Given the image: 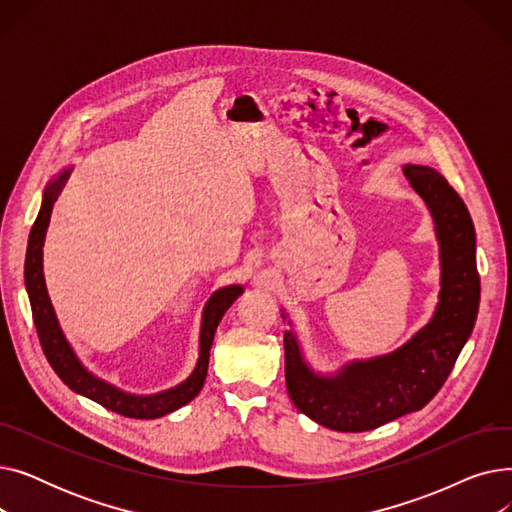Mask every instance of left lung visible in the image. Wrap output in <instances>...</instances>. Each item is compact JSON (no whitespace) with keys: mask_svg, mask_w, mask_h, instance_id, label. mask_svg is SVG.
Masks as SVG:
<instances>
[{"mask_svg":"<svg viewBox=\"0 0 512 512\" xmlns=\"http://www.w3.org/2000/svg\"><path fill=\"white\" fill-rule=\"evenodd\" d=\"M402 172L436 226L440 294L432 319L396 351L348 361L332 375L315 373L294 332H284L288 396L301 413L336 432H369L423 409L444 386L477 319L475 228L463 199L434 168L407 164Z\"/></svg>","mask_w":512,"mask_h":512,"instance_id":"8db88e82","label":"left lung"}]
</instances>
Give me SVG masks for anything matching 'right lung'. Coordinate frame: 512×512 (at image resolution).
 Instances as JSON below:
<instances>
[{
  "instance_id": "add662e5",
  "label": "right lung",
  "mask_w": 512,
  "mask_h": 512,
  "mask_svg": "<svg viewBox=\"0 0 512 512\" xmlns=\"http://www.w3.org/2000/svg\"><path fill=\"white\" fill-rule=\"evenodd\" d=\"M70 172H72V168L62 170L45 186L43 203H41L39 215L33 224L31 236H29V247H26L24 284H26V292H29L35 328L39 334V342L43 346V353H45L49 365L53 367V371L58 373V378L72 392L83 394V396L95 400L97 405L110 409L118 415L130 417V419L164 417V415L184 407L186 402H191L201 392L205 378H207L209 351H211L215 330H218V324L222 321L224 313L242 294V286H226V288L215 290L209 297V301L203 309V317H201L199 359H197L195 371L188 375L182 384H178L170 390H164V392L141 396V394L124 392L118 386L97 378L95 373H91L83 363H80V359L74 353V348L66 340L64 332L60 328V321L56 317V311H53L51 299L47 294V286H45V276H43L45 232L49 226L53 203L58 201L64 184L70 178Z\"/></svg>"
}]
</instances>
